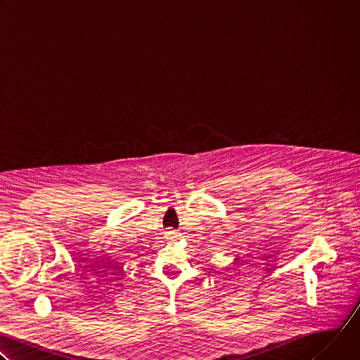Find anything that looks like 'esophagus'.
Wrapping results in <instances>:
<instances>
[{
	"label": "esophagus",
	"instance_id": "obj_1",
	"mask_svg": "<svg viewBox=\"0 0 360 360\" xmlns=\"http://www.w3.org/2000/svg\"><path fill=\"white\" fill-rule=\"evenodd\" d=\"M165 236H167L168 239H176L179 235H178L176 231H167V232H165Z\"/></svg>",
	"mask_w": 360,
	"mask_h": 360
}]
</instances>
